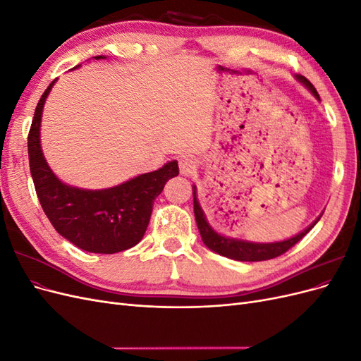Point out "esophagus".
<instances>
[{
	"instance_id": "34e87169",
	"label": "esophagus",
	"mask_w": 361,
	"mask_h": 361,
	"mask_svg": "<svg viewBox=\"0 0 361 361\" xmlns=\"http://www.w3.org/2000/svg\"><path fill=\"white\" fill-rule=\"evenodd\" d=\"M179 169L183 176H190V174H192L195 169H197V161L191 157H183L179 161Z\"/></svg>"
}]
</instances>
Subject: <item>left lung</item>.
Instances as JSON below:
<instances>
[{
	"label": "left lung",
	"instance_id": "1",
	"mask_svg": "<svg viewBox=\"0 0 361 361\" xmlns=\"http://www.w3.org/2000/svg\"><path fill=\"white\" fill-rule=\"evenodd\" d=\"M297 80L302 85L307 87L310 93L319 101L318 92H316L313 84L307 78H304V76H301V75H297ZM195 190L197 188H195V185H192L194 215H195V223H197L203 244L218 255H221L228 259H233V260H239V262H260V260H268V259H274L277 256H281L283 253H286L290 247L297 244L300 239H302L305 235H307L313 228V226L318 223L319 218L322 216V215H319L307 228H304V231L300 232L298 235H295L289 239H285V241L250 243V241H244V239L228 238V236H224V235H220L218 232H215L211 227V224L206 220V215L197 200V191Z\"/></svg>",
	"mask_w": 361,
	"mask_h": 361
}]
</instances>
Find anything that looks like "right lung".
<instances>
[{
  "mask_svg": "<svg viewBox=\"0 0 361 361\" xmlns=\"http://www.w3.org/2000/svg\"><path fill=\"white\" fill-rule=\"evenodd\" d=\"M56 81L42 94L28 134L30 171L43 212L63 238L89 253L113 255L134 247L146 233L154 200L166 182L179 174L178 161L111 188L84 190L64 183L48 166L40 146L43 106Z\"/></svg>",
  "mask_w": 361,
  "mask_h": 361,
  "instance_id": "right-lung-1",
  "label": "right lung"
}]
</instances>
